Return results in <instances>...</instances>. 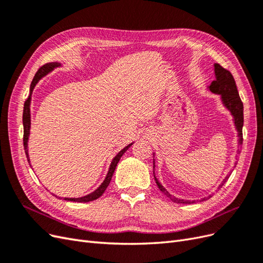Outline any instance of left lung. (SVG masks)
<instances>
[{"mask_svg": "<svg viewBox=\"0 0 263 263\" xmlns=\"http://www.w3.org/2000/svg\"><path fill=\"white\" fill-rule=\"evenodd\" d=\"M214 71H215V80L210 84V86H208V89L212 93L219 95L222 105H224L229 110L230 114H232V116L234 118V124H235V127L237 129V133H238V144H239V146H241L242 145V126H243V104L240 100L239 93H238L235 79L228 70L219 66L218 63H215L214 65ZM155 168H156V165H155V153H154L155 181L157 183L159 190H160L166 197H169L172 202L177 203V204H193V203L197 202V200L196 201L195 200H193V201L183 200V198H179V197H176L172 194H170L168 191H166V189L156 178ZM229 176L230 174L226 176L225 179L221 181V183L217 187L218 190L225 184V182H227ZM210 197H211V195H210ZM206 200H209V196L203 197L198 201L202 202V201H206Z\"/></svg>", "mask_w": 263, "mask_h": 263, "instance_id": "obj_1", "label": "left lung"}]
</instances>
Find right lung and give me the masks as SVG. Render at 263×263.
<instances>
[{
    "mask_svg": "<svg viewBox=\"0 0 263 263\" xmlns=\"http://www.w3.org/2000/svg\"><path fill=\"white\" fill-rule=\"evenodd\" d=\"M58 67H61V65L59 62H49L47 63V65H45L44 67H42L41 69H39L37 71V73L35 74L34 77V80L33 82H31L30 84V90H29V95L27 100L25 101V104H24V112H23V126H24V149H25V154H26V157H27V160H28V163H30V159H29V154H28V138H29V133H30V102H31V94H33V91L35 89L36 84L38 83V81L41 80L42 78L46 77L48 73H50L51 71H53L55 68ZM134 144V142H132V144L127 145L125 148H123L119 153L113 158L112 162H110L109 164V168H108V171H107V174L106 177L104 179V181H103L101 183V185L93 191L92 193L87 194V195H84V196H81V197H60V196H57L55 194H52L53 196H55L57 198H63V200L66 201H71V202H78V203H87V202H91V201H94V200H98V198L100 196L103 195V193L105 192L106 187L108 186L110 180H112V177L114 174V171L116 169V165L119 161V159H121L123 157V155L126 153L127 150H128V148ZM31 166V164H30Z\"/></svg>",
    "mask_w": 263,
    "mask_h": 263,
    "instance_id": "1",
    "label": "right lung"
}]
</instances>
